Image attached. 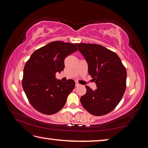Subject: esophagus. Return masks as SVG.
<instances>
[{
    "label": "esophagus",
    "instance_id": "esophagus-1",
    "mask_svg": "<svg viewBox=\"0 0 148 148\" xmlns=\"http://www.w3.org/2000/svg\"><path fill=\"white\" fill-rule=\"evenodd\" d=\"M79 86V84L77 83V82H76V87H78Z\"/></svg>",
    "mask_w": 148,
    "mask_h": 148
}]
</instances>
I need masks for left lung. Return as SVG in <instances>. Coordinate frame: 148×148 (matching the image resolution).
Listing matches in <instances>:
<instances>
[{
    "instance_id": "1",
    "label": "left lung",
    "mask_w": 148,
    "mask_h": 148,
    "mask_svg": "<svg viewBox=\"0 0 148 148\" xmlns=\"http://www.w3.org/2000/svg\"><path fill=\"white\" fill-rule=\"evenodd\" d=\"M88 64V72L97 88L86 86V93L80 98L82 106L93 116L112 112L121 101L126 89L127 71L119 56L99 44H76Z\"/></svg>"
}]
</instances>
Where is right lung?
Here are the masks:
<instances>
[{"instance_id":"obj_1","label":"right lung","mask_w":148,"mask_h":148,"mask_svg":"<svg viewBox=\"0 0 148 148\" xmlns=\"http://www.w3.org/2000/svg\"><path fill=\"white\" fill-rule=\"evenodd\" d=\"M74 44L55 41L36 49L26 62L22 86L31 104L37 111L52 115L61 110L75 87L73 79L56 78L64 70V59L77 51Z\"/></svg>"}]
</instances>
